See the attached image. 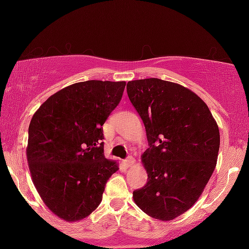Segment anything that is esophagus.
I'll return each mask as SVG.
<instances>
[{"instance_id":"1","label":"esophagus","mask_w":249,"mask_h":249,"mask_svg":"<svg viewBox=\"0 0 249 249\" xmlns=\"http://www.w3.org/2000/svg\"><path fill=\"white\" fill-rule=\"evenodd\" d=\"M134 162H136V160H134L133 157H128L126 160L124 161V164L126 165V167H131V166H133Z\"/></svg>"}]
</instances>
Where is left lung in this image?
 I'll return each instance as SVG.
<instances>
[{
    "label": "left lung",
    "instance_id": "1",
    "mask_svg": "<svg viewBox=\"0 0 249 249\" xmlns=\"http://www.w3.org/2000/svg\"><path fill=\"white\" fill-rule=\"evenodd\" d=\"M126 90L150 145L142 156L147 182L134 191L133 200L147 215L170 221L193 206L213 174L218 124L206 103L177 83L137 79Z\"/></svg>",
    "mask_w": 249,
    "mask_h": 249
}]
</instances>
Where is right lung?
Segmentation results:
<instances>
[{"instance_id":"obj_1","label":"right lung","mask_w":249,"mask_h":249,"mask_svg":"<svg viewBox=\"0 0 249 249\" xmlns=\"http://www.w3.org/2000/svg\"><path fill=\"white\" fill-rule=\"evenodd\" d=\"M125 82L87 81L62 89L34 113L27 158L37 192L65 221L87 218L119 170L104 156L103 124L121 102Z\"/></svg>"}]
</instances>
